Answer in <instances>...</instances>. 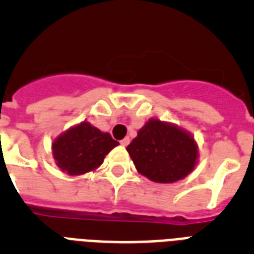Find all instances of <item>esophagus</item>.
<instances>
[{"instance_id":"esophagus-1","label":"esophagus","mask_w":254,"mask_h":254,"mask_svg":"<svg viewBox=\"0 0 254 254\" xmlns=\"http://www.w3.org/2000/svg\"><path fill=\"white\" fill-rule=\"evenodd\" d=\"M128 143H129V137H126L121 141V145H122V146H127Z\"/></svg>"}]
</instances>
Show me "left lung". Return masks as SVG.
Returning <instances> with one entry per match:
<instances>
[{
  "label": "left lung",
  "mask_w": 254,
  "mask_h": 254,
  "mask_svg": "<svg viewBox=\"0 0 254 254\" xmlns=\"http://www.w3.org/2000/svg\"><path fill=\"white\" fill-rule=\"evenodd\" d=\"M137 172L156 183H173L194 169L198 146L178 126L150 120L127 146Z\"/></svg>",
  "instance_id": "obj_1"
}]
</instances>
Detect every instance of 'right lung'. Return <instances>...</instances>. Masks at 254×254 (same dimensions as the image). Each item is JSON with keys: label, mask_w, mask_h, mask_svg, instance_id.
<instances>
[{"label": "right lung", "mask_w": 254, "mask_h": 254, "mask_svg": "<svg viewBox=\"0 0 254 254\" xmlns=\"http://www.w3.org/2000/svg\"><path fill=\"white\" fill-rule=\"evenodd\" d=\"M120 145L108 132H102L89 122H81L60 134L52 143L57 167L69 176H81L95 170L105 155Z\"/></svg>", "instance_id": "obj_1"}]
</instances>
